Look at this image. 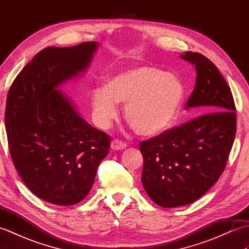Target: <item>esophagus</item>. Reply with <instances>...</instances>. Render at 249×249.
I'll return each instance as SVG.
<instances>
[{
	"label": "esophagus",
	"mask_w": 249,
	"mask_h": 249,
	"mask_svg": "<svg viewBox=\"0 0 249 249\" xmlns=\"http://www.w3.org/2000/svg\"><path fill=\"white\" fill-rule=\"evenodd\" d=\"M126 146H127V144H126L125 142H122L121 140H118V139H114L112 140V142H111V149L114 151L124 150L126 149Z\"/></svg>",
	"instance_id": "34e87169"
}]
</instances>
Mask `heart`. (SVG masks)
I'll use <instances>...</instances> for the list:
<instances>
[{
	"label": "heart",
	"mask_w": 249,
	"mask_h": 249,
	"mask_svg": "<svg viewBox=\"0 0 249 249\" xmlns=\"http://www.w3.org/2000/svg\"><path fill=\"white\" fill-rule=\"evenodd\" d=\"M183 97V84L173 73L151 66L131 68L118 73L108 87L94 89L93 118L98 127L107 128L118 115L116 103H121L137 134L156 136L173 124Z\"/></svg>",
	"instance_id": "heart-1"
}]
</instances>
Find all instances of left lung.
Wrapping results in <instances>:
<instances>
[{
	"label": "left lung",
	"mask_w": 249,
	"mask_h": 249,
	"mask_svg": "<svg viewBox=\"0 0 249 249\" xmlns=\"http://www.w3.org/2000/svg\"><path fill=\"white\" fill-rule=\"evenodd\" d=\"M179 56L197 71L185 108H199L203 114L140 142L142 185L162 208L193 203L217 182L236 133L233 96L218 68L197 52Z\"/></svg>",
	"instance_id": "1"
}]
</instances>
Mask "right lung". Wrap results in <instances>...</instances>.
Instances as JSON below:
<instances>
[{
	"label": "right lung",
	"instance_id": "1",
	"mask_svg": "<svg viewBox=\"0 0 249 249\" xmlns=\"http://www.w3.org/2000/svg\"><path fill=\"white\" fill-rule=\"evenodd\" d=\"M98 44L48 47L38 52L10 87L6 127L10 156L37 197L73 205L91 190L110 137L84 121L59 88L88 68Z\"/></svg>",
	"mask_w": 249,
	"mask_h": 249
}]
</instances>
